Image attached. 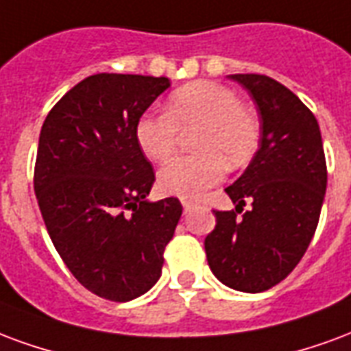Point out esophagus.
Wrapping results in <instances>:
<instances>
[{
    "mask_svg": "<svg viewBox=\"0 0 351 351\" xmlns=\"http://www.w3.org/2000/svg\"><path fill=\"white\" fill-rule=\"evenodd\" d=\"M191 207H193V202H191V200H183V209H185V211H189Z\"/></svg>",
    "mask_w": 351,
    "mask_h": 351,
    "instance_id": "34e87169",
    "label": "esophagus"
}]
</instances>
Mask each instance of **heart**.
Instances as JSON below:
<instances>
[{"instance_id":"heart-1","label":"heart","mask_w":351,"mask_h":351,"mask_svg":"<svg viewBox=\"0 0 351 351\" xmlns=\"http://www.w3.org/2000/svg\"><path fill=\"white\" fill-rule=\"evenodd\" d=\"M196 127L193 155L168 160L158 172V186L179 198H200L217 185L230 166H241L260 142V123L252 110L239 104L237 95L211 80H196L176 89L166 112H145L134 127L140 149L151 160H165L173 153L179 130Z\"/></svg>"}]
</instances>
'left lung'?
<instances>
[{
    "label": "left lung",
    "instance_id": "obj_1",
    "mask_svg": "<svg viewBox=\"0 0 351 351\" xmlns=\"http://www.w3.org/2000/svg\"><path fill=\"white\" fill-rule=\"evenodd\" d=\"M230 78L256 102L260 147L226 189L235 211H215L217 224L204 245L222 284L258 293L288 277L311 245L326 196V155L318 121L298 95L265 74ZM245 199L253 209L239 219Z\"/></svg>",
    "mask_w": 351,
    "mask_h": 351
}]
</instances>
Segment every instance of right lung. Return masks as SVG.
<instances>
[{
	"mask_svg": "<svg viewBox=\"0 0 351 351\" xmlns=\"http://www.w3.org/2000/svg\"><path fill=\"white\" fill-rule=\"evenodd\" d=\"M168 88L165 76L93 74L61 97L40 129L33 186L50 239L84 288L117 303L160 278L183 213L178 198L147 202L155 172L134 136Z\"/></svg>",
	"mask_w": 351,
	"mask_h": 351,
	"instance_id": "right-lung-1",
	"label": "right lung"
}]
</instances>
